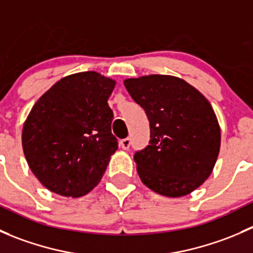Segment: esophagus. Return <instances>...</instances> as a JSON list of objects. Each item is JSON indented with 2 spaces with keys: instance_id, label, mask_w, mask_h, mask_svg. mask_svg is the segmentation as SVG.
<instances>
[{
  "instance_id": "34e87169",
  "label": "esophagus",
  "mask_w": 253,
  "mask_h": 253,
  "mask_svg": "<svg viewBox=\"0 0 253 253\" xmlns=\"http://www.w3.org/2000/svg\"><path fill=\"white\" fill-rule=\"evenodd\" d=\"M120 145H121L122 149H128L129 147H131V139L129 138H124L121 139V142H120Z\"/></svg>"
}]
</instances>
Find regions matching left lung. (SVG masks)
Here are the masks:
<instances>
[{
	"label": "left lung",
	"instance_id": "obj_1",
	"mask_svg": "<svg viewBox=\"0 0 253 253\" xmlns=\"http://www.w3.org/2000/svg\"><path fill=\"white\" fill-rule=\"evenodd\" d=\"M124 83L149 120V145L133 157L142 182L167 197L195 191L211 174L220 149V127L209 101L172 76H143Z\"/></svg>",
	"mask_w": 253,
	"mask_h": 253
}]
</instances>
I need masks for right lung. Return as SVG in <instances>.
Masks as SVG:
<instances>
[{
    "instance_id": "obj_1",
    "label": "right lung",
    "mask_w": 253,
    "mask_h": 253,
    "mask_svg": "<svg viewBox=\"0 0 253 253\" xmlns=\"http://www.w3.org/2000/svg\"><path fill=\"white\" fill-rule=\"evenodd\" d=\"M114 79L76 73L60 79L35 103L22 144L33 174L51 192L81 197L103 177L119 148L108 104Z\"/></svg>"
}]
</instances>
